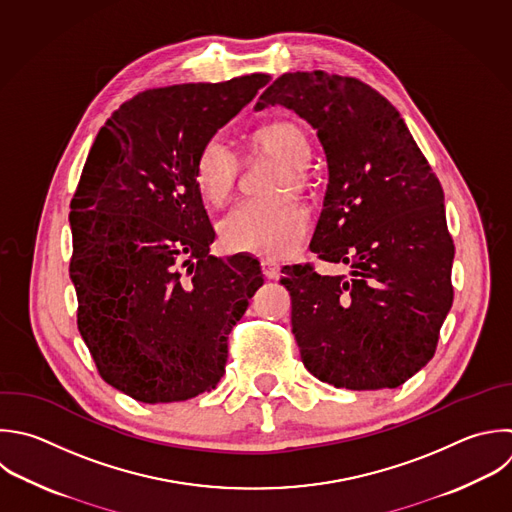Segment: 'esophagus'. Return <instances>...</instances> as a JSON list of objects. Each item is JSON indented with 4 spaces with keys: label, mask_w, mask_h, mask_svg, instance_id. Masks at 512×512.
Returning a JSON list of instances; mask_svg holds the SVG:
<instances>
[{
    "label": "esophagus",
    "mask_w": 512,
    "mask_h": 512,
    "mask_svg": "<svg viewBox=\"0 0 512 512\" xmlns=\"http://www.w3.org/2000/svg\"><path fill=\"white\" fill-rule=\"evenodd\" d=\"M262 272L268 280H276L280 276V266L274 260H262Z\"/></svg>",
    "instance_id": "obj_1"
}]
</instances>
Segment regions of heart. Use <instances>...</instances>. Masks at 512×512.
<instances>
[{
  "mask_svg": "<svg viewBox=\"0 0 512 512\" xmlns=\"http://www.w3.org/2000/svg\"><path fill=\"white\" fill-rule=\"evenodd\" d=\"M254 154H268L280 160L270 192H302L310 186V140L296 122H272L250 136ZM240 160L220 138L208 140L194 166V180L202 198L210 204H224L238 182ZM306 210L290 196L246 200L230 210L220 222L224 248L230 252L262 258H282L296 250L306 234Z\"/></svg>",
  "mask_w": 512,
  "mask_h": 512,
  "instance_id": "1",
  "label": "heart"
}]
</instances>
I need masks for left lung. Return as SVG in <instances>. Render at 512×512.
Returning a JSON list of instances; mask_svg holds the SVG:
<instances>
[{"label":"left lung","instance_id":"obj_1","mask_svg":"<svg viewBox=\"0 0 512 512\" xmlns=\"http://www.w3.org/2000/svg\"><path fill=\"white\" fill-rule=\"evenodd\" d=\"M284 106L322 144L328 184L310 242L348 276L286 266L308 372L348 390L396 388L432 356L452 306L444 192L398 110L356 78L280 76L256 110Z\"/></svg>","mask_w":512,"mask_h":512}]
</instances>
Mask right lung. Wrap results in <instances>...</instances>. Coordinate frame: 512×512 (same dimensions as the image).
I'll return each mask as SVG.
<instances>
[{
	"label": "right lung",
	"instance_id": "add662e5",
	"mask_svg": "<svg viewBox=\"0 0 512 512\" xmlns=\"http://www.w3.org/2000/svg\"><path fill=\"white\" fill-rule=\"evenodd\" d=\"M270 82L146 90L100 130L70 224L78 330L100 376L146 404L216 388L228 334L262 286L250 256H210L214 228L194 180L202 146Z\"/></svg>",
	"mask_w": 512,
	"mask_h": 512
}]
</instances>
